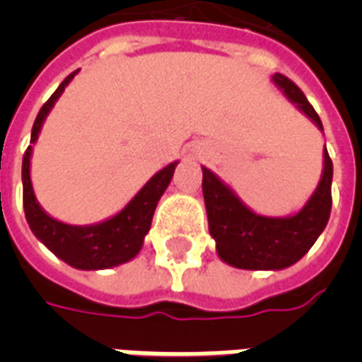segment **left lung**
Listing matches in <instances>:
<instances>
[{"mask_svg":"<svg viewBox=\"0 0 362 362\" xmlns=\"http://www.w3.org/2000/svg\"><path fill=\"white\" fill-rule=\"evenodd\" d=\"M272 81L306 118L312 119V124H316L320 132H324L322 119L295 83L281 74L273 75ZM202 170L209 235L215 238L219 258L228 266L256 272L285 269L303 258L326 228L332 211L334 178V165L326 149L324 168L314 194L300 211L287 217H266L254 213L217 174L205 166H202Z\"/></svg>","mask_w":362,"mask_h":362,"instance_id":"obj_1","label":"left lung"}]
</instances>
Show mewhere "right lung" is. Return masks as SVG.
<instances>
[{
	"instance_id": "obj_1",
	"label": "right lung",
	"mask_w": 362,
	"mask_h": 362,
	"mask_svg": "<svg viewBox=\"0 0 362 362\" xmlns=\"http://www.w3.org/2000/svg\"><path fill=\"white\" fill-rule=\"evenodd\" d=\"M75 75L77 71L67 75L56 93L48 98V103L40 108L33 126L30 143H36L44 119ZM30 157H33V145H28L23 157V207H25L28 227L52 254H56L59 259H64L75 269H85V272L122 266L139 254L145 235L149 233L158 199L168 188L174 168L178 165V160H174L163 170H158L155 176H151V180L132 197V202L110 219L100 221L95 225H67L50 217L42 209V205L38 204L30 182Z\"/></svg>"
}]
</instances>
